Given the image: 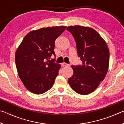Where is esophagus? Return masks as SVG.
<instances>
[{
  "instance_id": "34e87169",
  "label": "esophagus",
  "mask_w": 124,
  "mask_h": 124,
  "mask_svg": "<svg viewBox=\"0 0 124 124\" xmlns=\"http://www.w3.org/2000/svg\"><path fill=\"white\" fill-rule=\"evenodd\" d=\"M62 66L66 67V66H68L69 64L66 63H62Z\"/></svg>"
}]
</instances>
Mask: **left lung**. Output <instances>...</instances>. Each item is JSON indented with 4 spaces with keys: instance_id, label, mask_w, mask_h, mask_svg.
<instances>
[{
    "instance_id": "8db88e82",
    "label": "left lung",
    "mask_w": 124,
    "mask_h": 124,
    "mask_svg": "<svg viewBox=\"0 0 124 124\" xmlns=\"http://www.w3.org/2000/svg\"><path fill=\"white\" fill-rule=\"evenodd\" d=\"M76 43L78 56L82 64L72 66L73 74L68 79L72 89L80 95H88L97 89L107 73L109 51L106 41L95 29L81 26H69Z\"/></svg>"
}]
</instances>
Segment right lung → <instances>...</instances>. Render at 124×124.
Listing matches in <instances>:
<instances>
[{
    "label": "right lung",
    "mask_w": 124,
    "mask_h": 124,
    "mask_svg": "<svg viewBox=\"0 0 124 124\" xmlns=\"http://www.w3.org/2000/svg\"><path fill=\"white\" fill-rule=\"evenodd\" d=\"M66 26L42 28L29 32L16 50L15 63L18 74L29 91L39 95L51 89L61 68L56 63L54 50L56 39Z\"/></svg>",
    "instance_id": "obj_1"
}]
</instances>
